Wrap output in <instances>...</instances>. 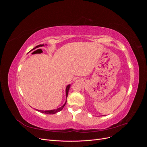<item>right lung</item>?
Segmentation results:
<instances>
[{"label": "right lung", "mask_w": 147, "mask_h": 147, "mask_svg": "<svg viewBox=\"0 0 147 147\" xmlns=\"http://www.w3.org/2000/svg\"><path fill=\"white\" fill-rule=\"evenodd\" d=\"M44 45H37V46H36L35 47L34 49H35V48H38V47H43ZM70 84H69V85H67V87H66V90H65V92H66V97H67V96H68V92H69V88H70ZM67 102V101H66ZM66 102H65V104L62 106V107H59V108H58V109H55V110H45V111H43V110H38V111H39L40 112H41V113H46V114H54V113H57V112H59V111H61V110H63V109L64 108V107L65 106V104H66Z\"/></svg>", "instance_id": "right-lung-1"}]
</instances>
